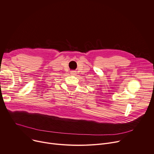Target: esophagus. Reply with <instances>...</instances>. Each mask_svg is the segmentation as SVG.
Returning a JSON list of instances; mask_svg holds the SVG:
<instances>
[{
    "instance_id": "34e87169",
    "label": "esophagus",
    "mask_w": 154,
    "mask_h": 154,
    "mask_svg": "<svg viewBox=\"0 0 154 154\" xmlns=\"http://www.w3.org/2000/svg\"><path fill=\"white\" fill-rule=\"evenodd\" d=\"M70 73H71V75H75L76 74V71L73 70V71H71Z\"/></svg>"
}]
</instances>
